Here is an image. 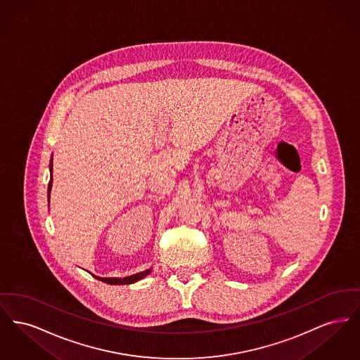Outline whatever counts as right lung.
I'll return each instance as SVG.
<instances>
[{
    "instance_id": "add662e5",
    "label": "right lung",
    "mask_w": 360,
    "mask_h": 360,
    "mask_svg": "<svg viewBox=\"0 0 360 360\" xmlns=\"http://www.w3.org/2000/svg\"><path fill=\"white\" fill-rule=\"evenodd\" d=\"M51 188H52V156L51 159H50V184H49V190H47V193H49V206H50V194H51ZM151 271H153V267L151 269H147V270H144V271H141V273H136V274L129 275V276H124V278H103V276H96V275H93L96 279H98V281H103L105 283H109V285H131V283H135L137 281H140V279H143V278H146L147 275L151 274Z\"/></svg>"
}]
</instances>
